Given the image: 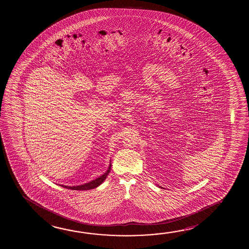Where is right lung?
Returning a JSON list of instances; mask_svg holds the SVG:
<instances>
[{"instance_id":"obj_1","label":"right lung","mask_w":249,"mask_h":249,"mask_svg":"<svg viewBox=\"0 0 249 249\" xmlns=\"http://www.w3.org/2000/svg\"><path fill=\"white\" fill-rule=\"evenodd\" d=\"M111 170V164H109V167L107 168L106 173L104 175L100 176L96 179H93L92 181H89L88 183L83 184V185H79V186H73V187H68V186H63L61 185L63 188H69V189H72V190H89V189H94V188H97L106 179L107 176H108L109 172Z\"/></svg>"}]
</instances>
